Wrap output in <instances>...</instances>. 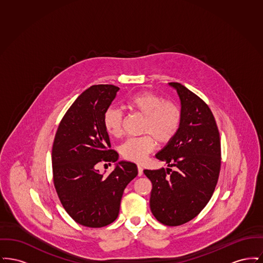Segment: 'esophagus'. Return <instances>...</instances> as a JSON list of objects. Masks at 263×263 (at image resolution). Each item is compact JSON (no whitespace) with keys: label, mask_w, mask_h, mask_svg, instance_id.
I'll return each instance as SVG.
<instances>
[{"label":"esophagus","mask_w":263,"mask_h":263,"mask_svg":"<svg viewBox=\"0 0 263 263\" xmlns=\"http://www.w3.org/2000/svg\"><path fill=\"white\" fill-rule=\"evenodd\" d=\"M143 175V167L141 165H138V175L141 176Z\"/></svg>","instance_id":"obj_1"}]
</instances>
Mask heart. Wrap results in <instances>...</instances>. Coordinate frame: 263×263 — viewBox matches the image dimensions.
Listing matches in <instances>:
<instances>
[{
	"mask_svg": "<svg viewBox=\"0 0 263 263\" xmlns=\"http://www.w3.org/2000/svg\"><path fill=\"white\" fill-rule=\"evenodd\" d=\"M125 106L145 115L141 137L129 138L121 146L122 157L135 163H142L155 150L156 140L161 144L172 141L179 130L181 110L172 100L150 91H141L126 100ZM103 127L108 135L119 137L122 134V111L117 107H108L103 113Z\"/></svg>",
	"mask_w": 263,
	"mask_h": 263,
	"instance_id": "1",
	"label": "heart"
}]
</instances>
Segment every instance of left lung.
I'll list each match as a JSON object with an SVG mask.
<instances>
[{
  "label": "left lung",
  "mask_w": 263,
  "mask_h": 263,
  "mask_svg": "<svg viewBox=\"0 0 263 263\" xmlns=\"http://www.w3.org/2000/svg\"><path fill=\"white\" fill-rule=\"evenodd\" d=\"M181 104L178 132L156 158L167 168L145 170L152 182L151 211L163 225L195 218L211 199L221 167V142L209 106L179 83H168Z\"/></svg>",
  "instance_id": "left-lung-1"
}]
</instances>
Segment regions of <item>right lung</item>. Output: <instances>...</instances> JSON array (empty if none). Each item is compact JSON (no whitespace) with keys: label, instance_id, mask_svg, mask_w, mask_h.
Here are the masks:
<instances>
[{"label":"right lung","instance_id":"obj_1","mask_svg":"<svg viewBox=\"0 0 263 263\" xmlns=\"http://www.w3.org/2000/svg\"><path fill=\"white\" fill-rule=\"evenodd\" d=\"M118 90L113 85H97L82 92L64 115L53 143V181L58 197L72 219L88 228L116 220L124 189L138 175L135 163H117L118 154L108 149L109 137L102 123ZM100 161L117 162L110 175L100 174L96 164Z\"/></svg>","mask_w":263,"mask_h":263}]
</instances>
